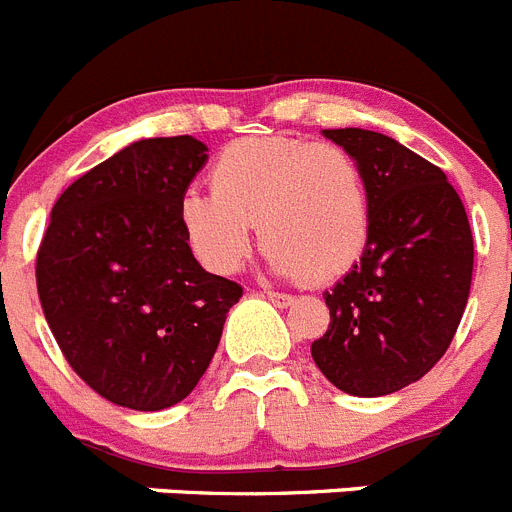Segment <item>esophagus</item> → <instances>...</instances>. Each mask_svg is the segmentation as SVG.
Listing matches in <instances>:
<instances>
[{
    "label": "esophagus",
    "instance_id": "34e87169",
    "mask_svg": "<svg viewBox=\"0 0 512 512\" xmlns=\"http://www.w3.org/2000/svg\"><path fill=\"white\" fill-rule=\"evenodd\" d=\"M266 298L272 300L277 308H287V305H292V295H285V292H274V290H266Z\"/></svg>",
    "mask_w": 512,
    "mask_h": 512
}]
</instances>
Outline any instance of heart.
<instances>
[{
  "instance_id": "1",
  "label": "heart",
  "mask_w": 512,
  "mask_h": 512,
  "mask_svg": "<svg viewBox=\"0 0 512 512\" xmlns=\"http://www.w3.org/2000/svg\"><path fill=\"white\" fill-rule=\"evenodd\" d=\"M212 194L189 189L178 225L209 272H235L259 225L269 264L285 277L331 282L360 261L370 238V191L339 144L251 137L227 144L209 173Z\"/></svg>"
}]
</instances>
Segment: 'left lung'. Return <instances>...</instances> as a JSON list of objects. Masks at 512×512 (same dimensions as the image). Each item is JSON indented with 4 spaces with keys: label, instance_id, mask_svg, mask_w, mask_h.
I'll return each instance as SVG.
<instances>
[{
    "label": "left lung",
    "instance_id": "8db88e82",
    "mask_svg": "<svg viewBox=\"0 0 512 512\" xmlns=\"http://www.w3.org/2000/svg\"><path fill=\"white\" fill-rule=\"evenodd\" d=\"M360 163L370 238L323 292L331 323L310 355L339 391L386 396L430 373L453 342L474 269L469 217L443 170L368 129H323Z\"/></svg>",
    "mask_w": 512,
    "mask_h": 512
}]
</instances>
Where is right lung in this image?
Segmentation results:
<instances>
[{
    "label": "right lung",
    "mask_w": 512,
    "mask_h": 512,
    "mask_svg": "<svg viewBox=\"0 0 512 512\" xmlns=\"http://www.w3.org/2000/svg\"><path fill=\"white\" fill-rule=\"evenodd\" d=\"M207 163L194 137L129 144L69 186L36 259L56 344L113 404L160 412L194 391L243 287L204 272L178 202Z\"/></svg>",
    "instance_id": "1"
}]
</instances>
